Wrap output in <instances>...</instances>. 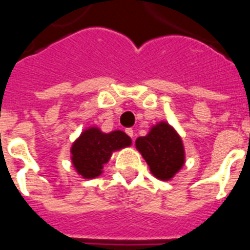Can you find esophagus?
Listing matches in <instances>:
<instances>
[{"mask_svg":"<svg viewBox=\"0 0 250 250\" xmlns=\"http://www.w3.org/2000/svg\"><path fill=\"white\" fill-rule=\"evenodd\" d=\"M125 133H127L128 136H129V137L132 138V140H133V137H134V131H133V129H132V128H127V129H125Z\"/></svg>","mask_w":250,"mask_h":250,"instance_id":"34e87169","label":"esophagus"}]
</instances>
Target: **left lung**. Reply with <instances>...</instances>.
I'll return each mask as SVG.
<instances>
[{
    "instance_id": "left-lung-1",
    "label": "left lung",
    "mask_w": 250,
    "mask_h": 250,
    "mask_svg": "<svg viewBox=\"0 0 250 250\" xmlns=\"http://www.w3.org/2000/svg\"><path fill=\"white\" fill-rule=\"evenodd\" d=\"M136 147L149 166L151 172L162 181L172 179L185 164L181 138L166 122L153 125L147 136L138 137Z\"/></svg>"
}]
</instances>
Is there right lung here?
<instances>
[{
  "label": "right lung",
  "instance_id": "obj_1",
  "mask_svg": "<svg viewBox=\"0 0 250 250\" xmlns=\"http://www.w3.org/2000/svg\"><path fill=\"white\" fill-rule=\"evenodd\" d=\"M131 138L122 131L103 133L90 127L80 134L71 146V161L84 179H94L103 172V165L109 161L112 152L131 146Z\"/></svg>",
  "mask_w": 250,
  "mask_h": 250
}]
</instances>
